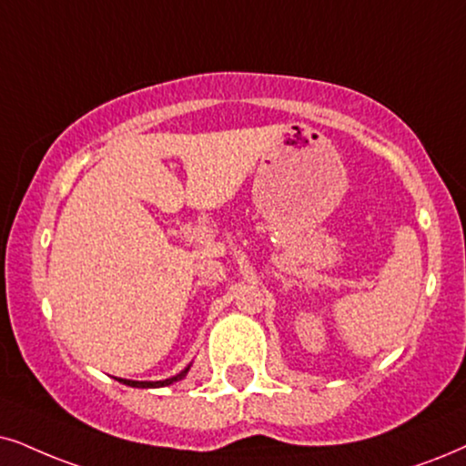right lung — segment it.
Returning <instances> with one entry per match:
<instances>
[{"label": "right lung", "mask_w": 466, "mask_h": 466, "mask_svg": "<svg viewBox=\"0 0 466 466\" xmlns=\"http://www.w3.org/2000/svg\"><path fill=\"white\" fill-rule=\"evenodd\" d=\"M189 368H191V365H187V368L182 370L180 374H176V376H172V379H165V380L148 382V380H122L120 379V382H125V385H128V387H165V385H172V382H176V380H180L182 376H187V372H189Z\"/></svg>", "instance_id": "1"}]
</instances>
